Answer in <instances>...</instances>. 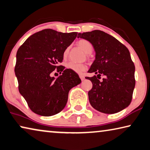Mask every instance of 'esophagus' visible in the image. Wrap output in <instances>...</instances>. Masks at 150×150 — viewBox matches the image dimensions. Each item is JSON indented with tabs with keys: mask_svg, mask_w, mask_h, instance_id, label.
Wrapping results in <instances>:
<instances>
[{
	"mask_svg": "<svg viewBox=\"0 0 150 150\" xmlns=\"http://www.w3.org/2000/svg\"><path fill=\"white\" fill-rule=\"evenodd\" d=\"M79 77L81 81H83L85 79V76L83 75H79Z\"/></svg>",
	"mask_w": 150,
	"mask_h": 150,
	"instance_id": "34e87169",
	"label": "esophagus"
}]
</instances>
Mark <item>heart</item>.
I'll return each mask as SVG.
<instances>
[{"label":"heart","mask_w":150,"mask_h":150,"mask_svg":"<svg viewBox=\"0 0 150 150\" xmlns=\"http://www.w3.org/2000/svg\"><path fill=\"white\" fill-rule=\"evenodd\" d=\"M77 44L78 46L81 47L83 51L86 54H90L92 52L93 49V47L91 44V42L88 41L87 39H80L77 42ZM69 48H67L63 52V56L64 57H66L69 54ZM67 68L69 69H71L74 71L75 73H82L83 71L86 70V67L83 64H79V63H75L73 62H69L67 64Z\"/></svg>","instance_id":"1"}]
</instances>
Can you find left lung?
Returning <instances> with one entry per match:
<instances>
[{
	"mask_svg": "<svg viewBox=\"0 0 150 150\" xmlns=\"http://www.w3.org/2000/svg\"><path fill=\"white\" fill-rule=\"evenodd\" d=\"M78 38L91 42L96 60L88 71L97 75L86 77L93 83L88 92L93 108L112 114L126 108L132 99L135 85V65L128 49L111 35L95 30L78 34ZM101 75L105 76L102 81Z\"/></svg>",
	"mask_w": 150,
	"mask_h": 150,
	"instance_id": "obj_1",
	"label": "left lung"
}]
</instances>
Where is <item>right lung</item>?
<instances>
[{
    "label": "right lung",
    "mask_w": 150,
    "mask_h": 150,
    "mask_svg": "<svg viewBox=\"0 0 150 150\" xmlns=\"http://www.w3.org/2000/svg\"><path fill=\"white\" fill-rule=\"evenodd\" d=\"M77 35L47 28L31 35L18 48L15 67L18 91L33 112L42 116L59 113L69 90L81 82L75 72L59 65L64 51ZM55 69L63 72L57 79L50 77Z\"/></svg>",
    "instance_id": "add662e5"
}]
</instances>
